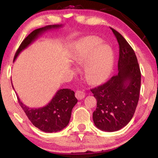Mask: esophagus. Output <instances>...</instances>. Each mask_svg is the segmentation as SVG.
Segmentation results:
<instances>
[{
	"mask_svg": "<svg viewBox=\"0 0 158 158\" xmlns=\"http://www.w3.org/2000/svg\"><path fill=\"white\" fill-rule=\"evenodd\" d=\"M75 96L78 100H82L85 97V93L81 90H77L75 93Z\"/></svg>",
	"mask_w": 158,
	"mask_h": 158,
	"instance_id": "34e87169",
	"label": "esophagus"
}]
</instances>
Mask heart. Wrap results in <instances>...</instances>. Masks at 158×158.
<instances>
[{
	"instance_id": "obj_1",
	"label": "heart",
	"mask_w": 158,
	"mask_h": 158,
	"mask_svg": "<svg viewBox=\"0 0 158 158\" xmlns=\"http://www.w3.org/2000/svg\"><path fill=\"white\" fill-rule=\"evenodd\" d=\"M95 36L84 37L77 44L73 60L78 65L85 62L84 74L87 81L98 84L105 81L110 74L114 64V52L107 44Z\"/></svg>"
}]
</instances>
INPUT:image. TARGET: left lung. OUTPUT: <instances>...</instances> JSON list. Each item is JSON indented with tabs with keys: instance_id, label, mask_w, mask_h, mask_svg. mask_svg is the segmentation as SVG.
<instances>
[{
	"instance_id": "8db88e82",
	"label": "left lung",
	"mask_w": 158,
	"mask_h": 158,
	"mask_svg": "<svg viewBox=\"0 0 158 158\" xmlns=\"http://www.w3.org/2000/svg\"><path fill=\"white\" fill-rule=\"evenodd\" d=\"M111 29L119 44L118 73L104 84L90 90L97 100L93 122L98 128L106 132L121 130L131 121L141 88V72L135 52L118 32Z\"/></svg>"
}]
</instances>
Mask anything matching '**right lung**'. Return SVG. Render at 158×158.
I'll return each mask as SVG.
<instances>
[{
    "label": "right lung",
    "mask_w": 158,
    "mask_h": 158,
    "mask_svg": "<svg viewBox=\"0 0 158 158\" xmlns=\"http://www.w3.org/2000/svg\"><path fill=\"white\" fill-rule=\"evenodd\" d=\"M61 26L62 25H49L33 31L21 42L15 55L14 61L20 52L28 47L42 33ZM17 100L21 107L34 126L45 132H56L64 129L68 125L72 110L77 102L74 92L68 89L58 90L52 100L46 106L40 108L28 107L21 102L18 95Z\"/></svg>",
    "instance_id": "right-lung-1"
}]
</instances>
